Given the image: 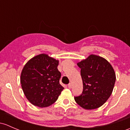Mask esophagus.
Returning a JSON list of instances; mask_svg holds the SVG:
<instances>
[{"instance_id": "34e87169", "label": "esophagus", "mask_w": 130, "mask_h": 130, "mask_svg": "<svg viewBox=\"0 0 130 130\" xmlns=\"http://www.w3.org/2000/svg\"><path fill=\"white\" fill-rule=\"evenodd\" d=\"M68 87H69V88H71L72 87V84L71 83H70L69 85H68Z\"/></svg>"}]
</instances>
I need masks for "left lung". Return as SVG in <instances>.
<instances>
[{"mask_svg":"<svg viewBox=\"0 0 130 130\" xmlns=\"http://www.w3.org/2000/svg\"><path fill=\"white\" fill-rule=\"evenodd\" d=\"M77 65L81 69L83 90L81 95L74 98L76 103L85 110L100 107L114 88L116 75L113 67L105 58L93 54Z\"/></svg>","mask_w":130,"mask_h":130,"instance_id":"8db88e82","label":"left lung"}]
</instances>
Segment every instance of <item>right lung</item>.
Returning <instances> with one entry per match:
<instances>
[{
	"mask_svg": "<svg viewBox=\"0 0 130 130\" xmlns=\"http://www.w3.org/2000/svg\"><path fill=\"white\" fill-rule=\"evenodd\" d=\"M59 61L48 55L39 54L24 65L20 83L24 95L34 106L47 107L57 101L63 87L60 84Z\"/></svg>",
	"mask_w": 130,
	"mask_h": 130,
	"instance_id": "1",
	"label": "right lung"
}]
</instances>
